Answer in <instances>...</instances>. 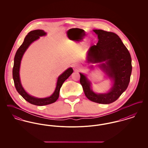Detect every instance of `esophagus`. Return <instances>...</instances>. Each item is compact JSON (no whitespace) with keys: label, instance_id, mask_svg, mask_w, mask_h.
Instances as JSON below:
<instances>
[{"label":"esophagus","instance_id":"obj_1","mask_svg":"<svg viewBox=\"0 0 148 148\" xmlns=\"http://www.w3.org/2000/svg\"><path fill=\"white\" fill-rule=\"evenodd\" d=\"M73 67L74 68V69L77 70V71L80 69V66L78 64H73Z\"/></svg>","mask_w":148,"mask_h":148}]
</instances>
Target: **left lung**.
Listing matches in <instances>:
<instances>
[{"mask_svg": "<svg viewBox=\"0 0 148 148\" xmlns=\"http://www.w3.org/2000/svg\"><path fill=\"white\" fill-rule=\"evenodd\" d=\"M93 31L98 35V42L89 48L87 62L95 63L106 61L99 66L113 79L114 84L108 93L96 94L92 91L89 81L81 73L80 83L88 99L99 104H110L119 98L128 86L132 71V58L117 34L100 29Z\"/></svg>", "mask_w": 148, "mask_h": 148, "instance_id": "obj_1", "label": "left lung"}]
</instances>
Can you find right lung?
I'll use <instances>...</instances> for the list:
<instances>
[{
	"mask_svg": "<svg viewBox=\"0 0 148 148\" xmlns=\"http://www.w3.org/2000/svg\"><path fill=\"white\" fill-rule=\"evenodd\" d=\"M45 34L46 33L42 30H35L30 32L24 38L23 44L20 46L18 49L17 50L14 57V65L13 68V78L14 80L15 87L17 92H19L20 95H21L23 98L29 103L35 106H46L56 102L59 98L60 89L64 82L69 77V76L73 72V69L70 68L66 71H65L59 77L57 81L56 90L54 93L49 97L45 98H36L29 95L24 90L22 87L19 77V68L22 56L32 42L39 39V36Z\"/></svg>",
	"mask_w": 148,
	"mask_h": 148,
	"instance_id": "right-lung-1",
	"label": "right lung"
}]
</instances>
